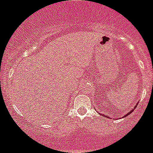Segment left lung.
<instances>
[{"label": "left lung", "instance_id": "obj_1", "mask_svg": "<svg viewBox=\"0 0 153 153\" xmlns=\"http://www.w3.org/2000/svg\"><path fill=\"white\" fill-rule=\"evenodd\" d=\"M136 106H137V105H136ZM136 106H135V108H136ZM132 111H133V110H131V111H130V112H129V113H127V114H126V115H125V117H126V116H128V115H129V114H130V113H132ZM105 117H106V116H105Z\"/></svg>", "mask_w": 153, "mask_h": 153}]
</instances>
